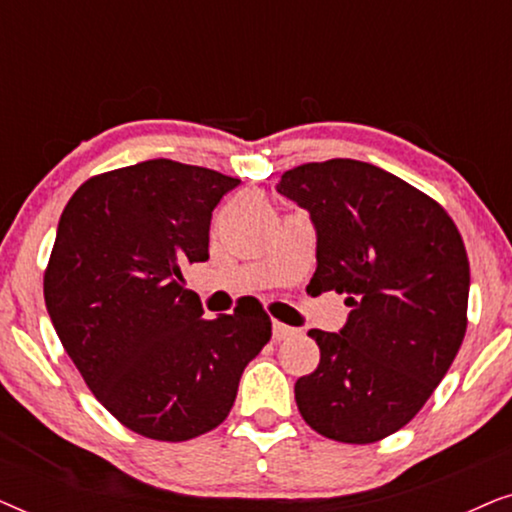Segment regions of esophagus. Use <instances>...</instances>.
Returning a JSON list of instances; mask_svg holds the SVG:
<instances>
[{
    "label": "esophagus",
    "mask_w": 512,
    "mask_h": 512,
    "mask_svg": "<svg viewBox=\"0 0 512 512\" xmlns=\"http://www.w3.org/2000/svg\"><path fill=\"white\" fill-rule=\"evenodd\" d=\"M296 333V328L282 324V321H272V338L275 340H286Z\"/></svg>",
    "instance_id": "obj_1"
}]
</instances>
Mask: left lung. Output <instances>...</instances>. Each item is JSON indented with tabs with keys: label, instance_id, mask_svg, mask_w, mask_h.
<instances>
[{
	"label": "left lung",
	"instance_id": "obj_1",
	"mask_svg": "<svg viewBox=\"0 0 512 512\" xmlns=\"http://www.w3.org/2000/svg\"><path fill=\"white\" fill-rule=\"evenodd\" d=\"M277 191L317 228L307 293H345L352 307L340 333H307L321 359L296 382L298 410L321 436L377 443L424 408L464 342V240L436 200L361 160L298 165Z\"/></svg>",
	"mask_w": 512,
	"mask_h": 512
}]
</instances>
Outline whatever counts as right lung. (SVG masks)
<instances>
[{"label": "right lung", "instance_id": "add662e5", "mask_svg": "<svg viewBox=\"0 0 512 512\" xmlns=\"http://www.w3.org/2000/svg\"><path fill=\"white\" fill-rule=\"evenodd\" d=\"M240 179L167 158L76 188L44 272L55 333L97 401L139 436L181 443L228 417L268 345L261 305L202 319L181 268L209 258V223Z\"/></svg>", "mask_w": 512, "mask_h": 512}]
</instances>
